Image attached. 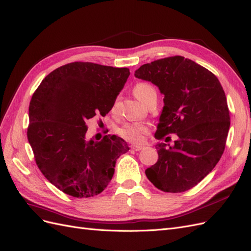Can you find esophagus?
Segmentation results:
<instances>
[{"label": "esophagus", "instance_id": "34e87169", "mask_svg": "<svg viewBox=\"0 0 251 251\" xmlns=\"http://www.w3.org/2000/svg\"><path fill=\"white\" fill-rule=\"evenodd\" d=\"M131 148L134 150V151H140V150H142L143 148H144V146H143V145H132L131 146Z\"/></svg>", "mask_w": 251, "mask_h": 251}]
</instances>
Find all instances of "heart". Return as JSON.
Masks as SVG:
<instances>
[{
	"label": "heart",
	"instance_id": "1",
	"mask_svg": "<svg viewBox=\"0 0 251 251\" xmlns=\"http://www.w3.org/2000/svg\"><path fill=\"white\" fill-rule=\"evenodd\" d=\"M152 91H154L153 87L148 83H138L133 88L134 96L143 103H145L147 97L149 96L150 92ZM116 107H117V101L112 105V110L116 109ZM147 130L148 128L145 124L137 123V122H135V123L124 124L123 126L119 127L116 131L121 138L125 139L126 141L137 143L144 140V135L147 132Z\"/></svg>",
	"mask_w": 251,
	"mask_h": 251
}]
</instances>
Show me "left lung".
<instances>
[{
    "label": "left lung",
    "instance_id": "obj_1",
    "mask_svg": "<svg viewBox=\"0 0 251 251\" xmlns=\"http://www.w3.org/2000/svg\"><path fill=\"white\" fill-rule=\"evenodd\" d=\"M134 75L157 86L164 96L155 139L177 135L174 146L156 144L159 159L145 170L148 180L165 192L195 187L211 173L225 149L230 118L220 81L181 55L144 64Z\"/></svg>",
    "mask_w": 251,
    "mask_h": 251
}]
</instances>
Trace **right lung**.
I'll list each match as a JSON object with an SVG mask.
<instances>
[{"instance_id": "1", "label": "right lung", "mask_w": 251, "mask_h": 251, "mask_svg": "<svg viewBox=\"0 0 251 251\" xmlns=\"http://www.w3.org/2000/svg\"><path fill=\"white\" fill-rule=\"evenodd\" d=\"M129 75L128 68L75 62L50 73L34 91L28 142L41 173L66 195L101 193L111 181L118 157L129 150L117 135L86 140V121L111 110Z\"/></svg>"}]
</instances>
